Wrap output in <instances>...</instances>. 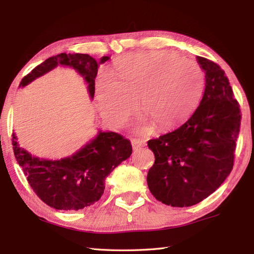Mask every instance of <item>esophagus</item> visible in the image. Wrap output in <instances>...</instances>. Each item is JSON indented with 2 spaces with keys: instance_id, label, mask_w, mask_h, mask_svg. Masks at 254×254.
Returning a JSON list of instances; mask_svg holds the SVG:
<instances>
[{
  "instance_id": "1",
  "label": "esophagus",
  "mask_w": 254,
  "mask_h": 254,
  "mask_svg": "<svg viewBox=\"0 0 254 254\" xmlns=\"http://www.w3.org/2000/svg\"><path fill=\"white\" fill-rule=\"evenodd\" d=\"M131 143H132V146H133L134 150H137L138 148L143 147L145 145V141H143V139H139V138H132Z\"/></svg>"
}]
</instances>
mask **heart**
<instances>
[{
  "mask_svg": "<svg viewBox=\"0 0 254 254\" xmlns=\"http://www.w3.org/2000/svg\"><path fill=\"white\" fill-rule=\"evenodd\" d=\"M116 74L118 79L104 72L96 80L101 115L115 127L136 109L138 97L146 119L160 127L175 126L195 109L205 87L198 64L169 51L128 56L117 64Z\"/></svg>",
  "mask_w": 254,
  "mask_h": 254,
  "instance_id": "b5f03b06",
  "label": "heart"
}]
</instances>
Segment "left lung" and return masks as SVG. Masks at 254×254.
I'll return each mask as SVG.
<instances>
[{
    "label": "left lung",
    "instance_id": "left-lung-1",
    "mask_svg": "<svg viewBox=\"0 0 254 254\" xmlns=\"http://www.w3.org/2000/svg\"><path fill=\"white\" fill-rule=\"evenodd\" d=\"M205 73L202 100L171 132L149 139L155 163L147 174L153 195L174 207L192 206L210 195L233 170L241 113L218 64L196 57Z\"/></svg>",
    "mask_w": 254,
    "mask_h": 254
}]
</instances>
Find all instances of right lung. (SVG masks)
Instances as JSON below:
<instances>
[{"label":"right lung","mask_w":254,"mask_h":254,"mask_svg":"<svg viewBox=\"0 0 254 254\" xmlns=\"http://www.w3.org/2000/svg\"><path fill=\"white\" fill-rule=\"evenodd\" d=\"M109 59L102 57L97 62L89 55L60 53L47 59L27 74L19 87L28 85L58 65H63L73 67L82 75L93 99L99 64ZM12 136L16 160L32 190L42 202L62 210H78L99 201L105 191L106 178L132 154L131 142L115 132L99 131L78 152L60 160L38 158L19 146L15 133Z\"/></svg>","instance_id":"1"}]
</instances>
